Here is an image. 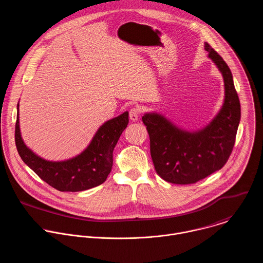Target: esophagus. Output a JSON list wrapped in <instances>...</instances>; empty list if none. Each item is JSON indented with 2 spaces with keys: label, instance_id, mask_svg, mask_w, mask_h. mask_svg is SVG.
Listing matches in <instances>:
<instances>
[{
  "label": "esophagus",
  "instance_id": "34e87169",
  "mask_svg": "<svg viewBox=\"0 0 263 263\" xmlns=\"http://www.w3.org/2000/svg\"><path fill=\"white\" fill-rule=\"evenodd\" d=\"M139 109L138 108H131L130 111H129V117H130V120L133 121V122H136L138 121L139 119Z\"/></svg>",
  "mask_w": 263,
  "mask_h": 263
}]
</instances>
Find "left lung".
Listing matches in <instances>:
<instances>
[{
    "label": "left lung",
    "instance_id": "8db88e82",
    "mask_svg": "<svg viewBox=\"0 0 263 263\" xmlns=\"http://www.w3.org/2000/svg\"><path fill=\"white\" fill-rule=\"evenodd\" d=\"M204 49L224 81L223 104L214 119L191 131L157 111L142 117L156 172L171 184H194L221 169L232 152L240 121V104L229 67L206 42Z\"/></svg>",
    "mask_w": 263,
    "mask_h": 263
}]
</instances>
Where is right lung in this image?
<instances>
[{"label":"right lung","instance_id":"add662e5","mask_svg":"<svg viewBox=\"0 0 263 263\" xmlns=\"http://www.w3.org/2000/svg\"><path fill=\"white\" fill-rule=\"evenodd\" d=\"M129 123V112L103 123L87 146L78 155L61 161L46 160L34 153L24 141L20 126V101L15 126V143L23 161L54 189L79 192L103 184L111 171L114 149Z\"/></svg>","mask_w":263,"mask_h":263}]
</instances>
